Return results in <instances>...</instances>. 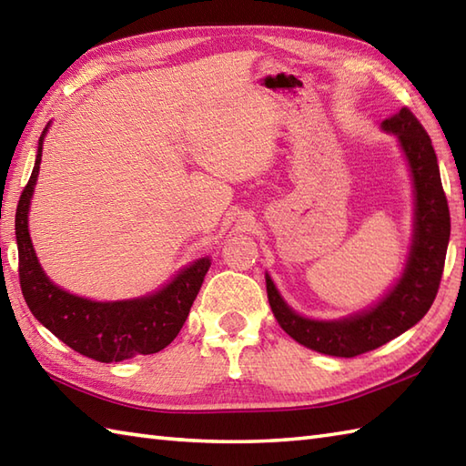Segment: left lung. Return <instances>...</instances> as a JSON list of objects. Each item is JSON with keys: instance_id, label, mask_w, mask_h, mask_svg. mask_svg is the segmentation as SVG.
<instances>
[{"instance_id": "1", "label": "left lung", "mask_w": 466, "mask_h": 466, "mask_svg": "<svg viewBox=\"0 0 466 466\" xmlns=\"http://www.w3.org/2000/svg\"><path fill=\"white\" fill-rule=\"evenodd\" d=\"M380 130L397 136L412 180V238L399 279L369 309L326 320L296 312L266 272L268 302L282 330L306 349L340 359L379 349L412 329L429 312L451 238L449 204L429 134L407 107L384 120Z\"/></svg>"}]
</instances>
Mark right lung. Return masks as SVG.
Returning <instances> with one entry per match:
<instances>
[{"mask_svg": "<svg viewBox=\"0 0 466 466\" xmlns=\"http://www.w3.org/2000/svg\"><path fill=\"white\" fill-rule=\"evenodd\" d=\"M49 122L37 140L35 164L19 198L15 212V242L19 252V284L29 310L46 329L97 362H122L140 354L164 350L184 326L196 300L210 256L186 264L154 292L127 300H92L54 284L37 260L29 236V206L42 164Z\"/></svg>", "mask_w": 466, "mask_h": 466, "instance_id": "add662e5", "label": "right lung"}]
</instances>
